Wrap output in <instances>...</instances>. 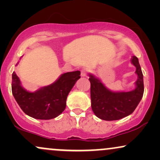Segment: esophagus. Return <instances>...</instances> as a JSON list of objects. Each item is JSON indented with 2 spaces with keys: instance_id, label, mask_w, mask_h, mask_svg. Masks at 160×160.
I'll list each match as a JSON object with an SVG mask.
<instances>
[{
  "instance_id": "obj_1",
  "label": "esophagus",
  "mask_w": 160,
  "mask_h": 160,
  "mask_svg": "<svg viewBox=\"0 0 160 160\" xmlns=\"http://www.w3.org/2000/svg\"><path fill=\"white\" fill-rule=\"evenodd\" d=\"M88 70L86 68H82L81 70V77H86L87 74Z\"/></svg>"
}]
</instances>
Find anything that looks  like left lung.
<instances>
[{
	"label": "left lung",
	"mask_w": 160,
	"mask_h": 160,
	"mask_svg": "<svg viewBox=\"0 0 160 160\" xmlns=\"http://www.w3.org/2000/svg\"><path fill=\"white\" fill-rule=\"evenodd\" d=\"M132 64L136 68L138 79L135 88L128 92H113L108 89L98 78L89 74L90 81L91 107L93 113L101 120H117L133 113L144 94V79L138 58L132 56Z\"/></svg>",
	"instance_id": "8db88e82"
}]
</instances>
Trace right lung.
<instances>
[{"label": "right lung", "instance_id": "right-lung-1", "mask_svg": "<svg viewBox=\"0 0 160 160\" xmlns=\"http://www.w3.org/2000/svg\"><path fill=\"white\" fill-rule=\"evenodd\" d=\"M19 64L18 62L16 65ZM80 71L67 72L54 82L35 92L26 90L15 72L12 74V92L21 109L29 117L38 120L56 118L65 111L70 91L80 78Z\"/></svg>", "mask_w": 160, "mask_h": 160}]
</instances>
